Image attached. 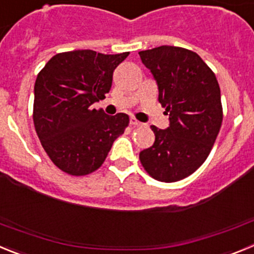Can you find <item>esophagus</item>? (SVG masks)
Instances as JSON below:
<instances>
[{
  "label": "esophagus",
  "instance_id": "obj_1",
  "mask_svg": "<svg viewBox=\"0 0 254 254\" xmlns=\"http://www.w3.org/2000/svg\"><path fill=\"white\" fill-rule=\"evenodd\" d=\"M129 123H131L132 126H141V125H142V123H141L140 121L136 120L134 117H131V118H129Z\"/></svg>",
  "mask_w": 254,
  "mask_h": 254
}]
</instances>
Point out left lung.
<instances>
[{"mask_svg":"<svg viewBox=\"0 0 254 254\" xmlns=\"http://www.w3.org/2000/svg\"><path fill=\"white\" fill-rule=\"evenodd\" d=\"M138 55L158 82L159 102L170 121L167 129L152 126L155 142L140 152V161L156 181H181L205 163L221 128L219 82L190 49L161 46Z\"/></svg>","mask_w":254,"mask_h":254,"instance_id":"left-lung-1","label":"left lung"}]
</instances>
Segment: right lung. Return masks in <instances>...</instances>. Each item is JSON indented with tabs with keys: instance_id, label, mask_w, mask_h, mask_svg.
Masks as SVG:
<instances>
[{
	"instance_id": "right-lung-1",
	"label": "right lung",
	"mask_w": 254,
	"mask_h": 254,
	"mask_svg": "<svg viewBox=\"0 0 254 254\" xmlns=\"http://www.w3.org/2000/svg\"><path fill=\"white\" fill-rule=\"evenodd\" d=\"M129 55H103L90 49L58 53L38 73L33 121L40 143L58 169L87 176L102 167L129 117L107 116L91 105L104 99L113 71Z\"/></svg>"
}]
</instances>
